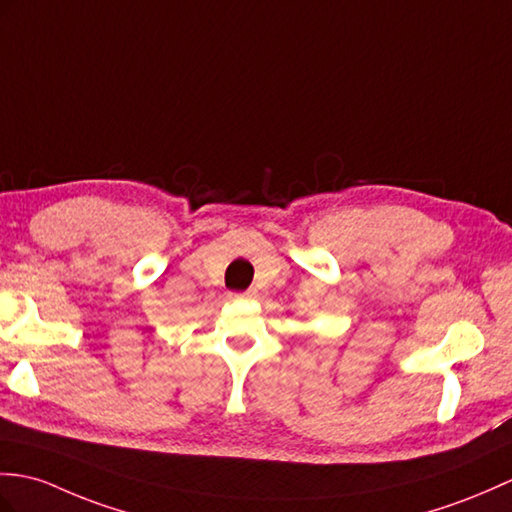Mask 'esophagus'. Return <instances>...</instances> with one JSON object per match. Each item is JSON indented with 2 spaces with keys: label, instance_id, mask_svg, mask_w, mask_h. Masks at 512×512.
<instances>
[{
  "label": "esophagus",
  "instance_id": "esophagus-1",
  "mask_svg": "<svg viewBox=\"0 0 512 512\" xmlns=\"http://www.w3.org/2000/svg\"><path fill=\"white\" fill-rule=\"evenodd\" d=\"M255 290H246V292H233L231 294V299H244V301H251V299H255Z\"/></svg>",
  "mask_w": 512,
  "mask_h": 512
}]
</instances>
